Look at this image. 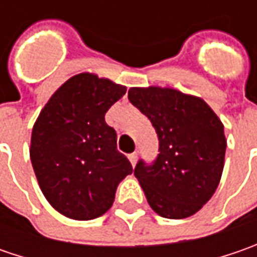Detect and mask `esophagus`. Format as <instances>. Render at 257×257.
I'll return each mask as SVG.
<instances>
[{
  "instance_id": "1",
  "label": "esophagus",
  "mask_w": 257,
  "mask_h": 257,
  "mask_svg": "<svg viewBox=\"0 0 257 257\" xmlns=\"http://www.w3.org/2000/svg\"><path fill=\"white\" fill-rule=\"evenodd\" d=\"M128 160H130V163L133 164V166H136V163H137V153L130 154L128 156Z\"/></svg>"
}]
</instances>
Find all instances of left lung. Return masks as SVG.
<instances>
[{
    "label": "left lung",
    "mask_w": 257,
    "mask_h": 257,
    "mask_svg": "<svg viewBox=\"0 0 257 257\" xmlns=\"http://www.w3.org/2000/svg\"><path fill=\"white\" fill-rule=\"evenodd\" d=\"M128 100L159 137L157 159L134 169L150 207L166 219L199 212L222 177L227 143L220 118L202 98L173 88L133 87Z\"/></svg>",
    "instance_id": "1"
}]
</instances>
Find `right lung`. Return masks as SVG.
Listing matches in <instances>:
<instances>
[{"label": "right lung", "mask_w": 257, "mask_h": 257, "mask_svg": "<svg viewBox=\"0 0 257 257\" xmlns=\"http://www.w3.org/2000/svg\"><path fill=\"white\" fill-rule=\"evenodd\" d=\"M125 94L108 78L81 73L67 80L38 115L30 157L40 189L65 217L93 220L113 206L118 183L132 174L117 150L107 110Z\"/></svg>", "instance_id": "add662e5"}]
</instances>
